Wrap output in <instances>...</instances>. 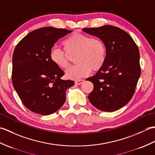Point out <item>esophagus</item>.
<instances>
[{
    "label": "esophagus",
    "mask_w": 155,
    "mask_h": 155,
    "mask_svg": "<svg viewBox=\"0 0 155 155\" xmlns=\"http://www.w3.org/2000/svg\"><path fill=\"white\" fill-rule=\"evenodd\" d=\"M84 81L83 79H80V80H76L74 81V83L76 84H81L82 83H83Z\"/></svg>",
    "instance_id": "esophagus-1"
}]
</instances>
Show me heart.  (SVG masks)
<instances>
[{
    "instance_id": "obj_1",
    "label": "heart",
    "mask_w": 155,
    "mask_h": 155,
    "mask_svg": "<svg viewBox=\"0 0 155 155\" xmlns=\"http://www.w3.org/2000/svg\"><path fill=\"white\" fill-rule=\"evenodd\" d=\"M64 50L52 47L49 57L57 67L67 68L70 64L68 54L75 55L77 64L66 71L70 79H80L90 74L91 70L97 71L103 67L107 58V47L99 38L76 32L62 42Z\"/></svg>"
}]
</instances>
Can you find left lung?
<instances>
[{
    "label": "left lung",
    "instance_id": "left-lung-1",
    "mask_svg": "<svg viewBox=\"0 0 155 155\" xmlns=\"http://www.w3.org/2000/svg\"><path fill=\"white\" fill-rule=\"evenodd\" d=\"M83 31L101 38L107 50L103 67L87 79L94 85L88 99L101 110L120 109L132 98L140 76L137 45L127 32L114 26L84 28Z\"/></svg>",
    "mask_w": 155,
    "mask_h": 155
}]
</instances>
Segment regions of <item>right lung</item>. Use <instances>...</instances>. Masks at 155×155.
Masks as SVG:
<instances>
[{
	"mask_svg": "<svg viewBox=\"0 0 155 155\" xmlns=\"http://www.w3.org/2000/svg\"><path fill=\"white\" fill-rule=\"evenodd\" d=\"M71 32L54 27L38 28L16 46L12 56V84L23 104L33 113H55L64 103L66 91L74 85L73 81L61 79L64 72L49 57L55 42Z\"/></svg>",
	"mask_w": 155,
	"mask_h": 155,
	"instance_id": "obj_1",
	"label": "right lung"
}]
</instances>
